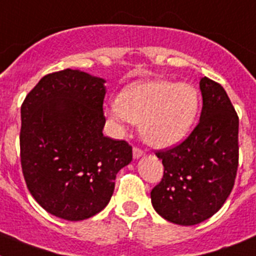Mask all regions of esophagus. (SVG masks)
<instances>
[{
  "label": "esophagus",
  "instance_id": "1",
  "mask_svg": "<svg viewBox=\"0 0 256 256\" xmlns=\"http://www.w3.org/2000/svg\"><path fill=\"white\" fill-rule=\"evenodd\" d=\"M142 155H144V151H142L141 148H133V158H134V159H138Z\"/></svg>",
  "mask_w": 256,
  "mask_h": 256
}]
</instances>
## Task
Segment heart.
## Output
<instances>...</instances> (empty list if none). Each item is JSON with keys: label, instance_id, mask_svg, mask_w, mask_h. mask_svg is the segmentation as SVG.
<instances>
[{"label": "heart", "instance_id": "obj_1", "mask_svg": "<svg viewBox=\"0 0 256 256\" xmlns=\"http://www.w3.org/2000/svg\"><path fill=\"white\" fill-rule=\"evenodd\" d=\"M200 108V94L190 83L144 80L124 88L108 110L116 124H138L144 142L158 148L180 144L191 130Z\"/></svg>", "mask_w": 256, "mask_h": 256}]
</instances>
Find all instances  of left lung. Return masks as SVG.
Here are the masks:
<instances>
[{
    "label": "left lung",
    "instance_id": "obj_1",
    "mask_svg": "<svg viewBox=\"0 0 256 256\" xmlns=\"http://www.w3.org/2000/svg\"><path fill=\"white\" fill-rule=\"evenodd\" d=\"M200 122L182 144L158 151L164 176L151 191L156 212L194 226L212 216L234 188L238 166V116L224 88L201 78Z\"/></svg>",
    "mask_w": 256,
    "mask_h": 256
}]
</instances>
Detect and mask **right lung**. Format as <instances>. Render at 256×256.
Segmentation results:
<instances>
[{"label":"right lung","mask_w":256,"mask_h":256,"mask_svg":"<svg viewBox=\"0 0 256 256\" xmlns=\"http://www.w3.org/2000/svg\"><path fill=\"white\" fill-rule=\"evenodd\" d=\"M105 79L65 69L44 76L22 105L20 160L40 206L65 220L100 212L132 146L105 137Z\"/></svg>","instance_id":"add662e5"}]
</instances>
